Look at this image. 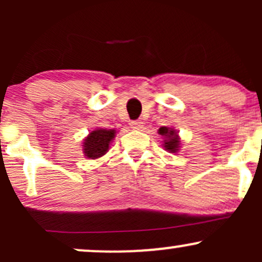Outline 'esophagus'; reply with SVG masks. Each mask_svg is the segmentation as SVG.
Listing matches in <instances>:
<instances>
[{
  "instance_id": "esophagus-1",
  "label": "esophagus",
  "mask_w": 262,
  "mask_h": 262,
  "mask_svg": "<svg viewBox=\"0 0 262 262\" xmlns=\"http://www.w3.org/2000/svg\"><path fill=\"white\" fill-rule=\"evenodd\" d=\"M143 124H144V123L141 121H132L130 122V127L133 129H138V130H140V129L144 127Z\"/></svg>"
}]
</instances>
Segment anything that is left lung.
I'll return each instance as SVG.
<instances>
[{
	"label": "left lung",
	"instance_id": "left-lung-1",
	"mask_svg": "<svg viewBox=\"0 0 262 262\" xmlns=\"http://www.w3.org/2000/svg\"><path fill=\"white\" fill-rule=\"evenodd\" d=\"M159 134L165 138L164 148L170 152H176L180 148V138L176 130L167 127H161L159 129Z\"/></svg>",
	"mask_w": 262,
	"mask_h": 262
}]
</instances>
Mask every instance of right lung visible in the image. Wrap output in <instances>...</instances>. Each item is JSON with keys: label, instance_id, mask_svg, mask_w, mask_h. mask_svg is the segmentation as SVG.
<instances>
[{"label": "right lung", "instance_id": "obj_1", "mask_svg": "<svg viewBox=\"0 0 262 262\" xmlns=\"http://www.w3.org/2000/svg\"><path fill=\"white\" fill-rule=\"evenodd\" d=\"M116 134L114 129H96L83 140V152L89 159H97L108 151V146Z\"/></svg>", "mask_w": 262, "mask_h": 262}]
</instances>
